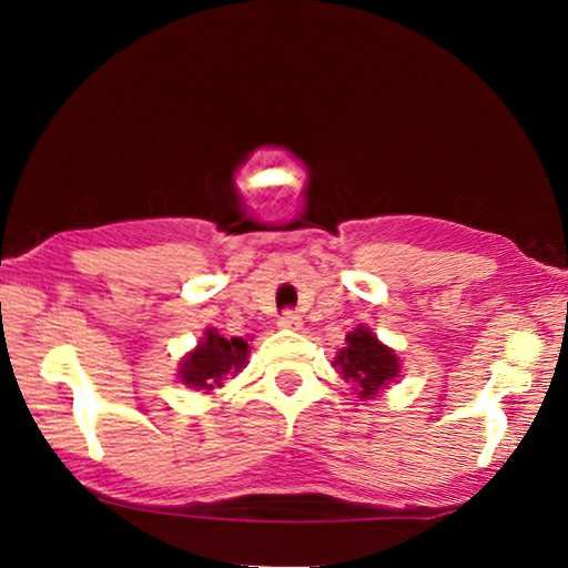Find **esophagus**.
I'll return each mask as SVG.
<instances>
[{"mask_svg": "<svg viewBox=\"0 0 568 568\" xmlns=\"http://www.w3.org/2000/svg\"><path fill=\"white\" fill-rule=\"evenodd\" d=\"M277 328L281 331H301L303 328V318L293 311H285L281 315V321H277Z\"/></svg>", "mask_w": 568, "mask_h": 568, "instance_id": "1", "label": "esophagus"}]
</instances>
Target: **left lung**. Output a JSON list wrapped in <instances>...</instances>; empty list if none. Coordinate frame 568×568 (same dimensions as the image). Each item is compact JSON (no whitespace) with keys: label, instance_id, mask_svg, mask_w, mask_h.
Returning a JSON list of instances; mask_svg holds the SVG:
<instances>
[{"label":"left lung","instance_id":"obj_1","mask_svg":"<svg viewBox=\"0 0 568 568\" xmlns=\"http://www.w3.org/2000/svg\"><path fill=\"white\" fill-rule=\"evenodd\" d=\"M333 368L345 383H351L355 398L373 400L398 381L400 358L371 328L358 325L345 335V348L335 353Z\"/></svg>","mask_w":568,"mask_h":568}]
</instances>
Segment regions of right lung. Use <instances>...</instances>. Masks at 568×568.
Returning <instances> with one entry per match:
<instances>
[{
  "instance_id": "1",
  "label": "right lung",
  "mask_w": 568,
  "mask_h": 568,
  "mask_svg": "<svg viewBox=\"0 0 568 568\" xmlns=\"http://www.w3.org/2000/svg\"><path fill=\"white\" fill-rule=\"evenodd\" d=\"M247 338H225L215 328H207L192 351L182 355L178 378L182 386L210 396L223 388L227 378H235L247 365Z\"/></svg>"
}]
</instances>
